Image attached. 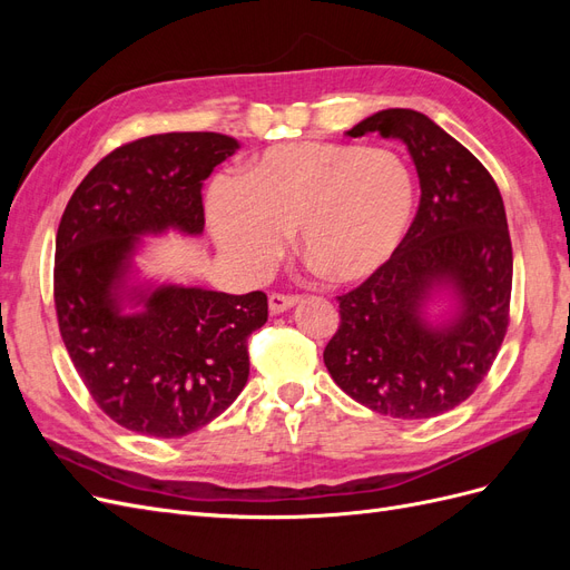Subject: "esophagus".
I'll use <instances>...</instances> for the list:
<instances>
[{
  "label": "esophagus",
  "mask_w": 570,
  "mask_h": 570,
  "mask_svg": "<svg viewBox=\"0 0 570 570\" xmlns=\"http://www.w3.org/2000/svg\"><path fill=\"white\" fill-rule=\"evenodd\" d=\"M297 304H299L297 295H278V292H273V295L268 297L271 314H283V312H287V308L297 306Z\"/></svg>",
  "instance_id": "obj_1"
}]
</instances>
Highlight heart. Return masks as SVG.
Wrapping results in <instances>:
<instances>
[{"label": "heart", "instance_id": "b5f03b06", "mask_svg": "<svg viewBox=\"0 0 570 570\" xmlns=\"http://www.w3.org/2000/svg\"><path fill=\"white\" fill-rule=\"evenodd\" d=\"M416 209V183L390 149L302 140L254 157L239 183L218 180L206 214L223 256L264 275L297 230L299 249L337 283L381 271L402 247Z\"/></svg>", "mask_w": 570, "mask_h": 570}]
</instances>
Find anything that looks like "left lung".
Wrapping results in <instances>:
<instances>
[{
  "label": "left lung",
  "instance_id": "1",
  "mask_svg": "<svg viewBox=\"0 0 570 570\" xmlns=\"http://www.w3.org/2000/svg\"><path fill=\"white\" fill-rule=\"evenodd\" d=\"M406 145L421 183L402 247L340 302L323 361L337 387L392 419H433L469 400L509 325L513 254L499 187L473 154L413 109H383L350 137ZM450 294L453 312L429 318Z\"/></svg>",
  "mask_w": 570,
  "mask_h": 570
}]
</instances>
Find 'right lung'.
Returning <instances> with one entry per match:
<instances>
[{"label": "right lung", "instance_id": "add662e5", "mask_svg": "<svg viewBox=\"0 0 570 570\" xmlns=\"http://www.w3.org/2000/svg\"><path fill=\"white\" fill-rule=\"evenodd\" d=\"M237 149L220 132L142 137L101 159L61 216L59 331L92 400L132 433H195L247 385V337L268 318L264 292L137 283L132 266L147 235H202L204 180Z\"/></svg>", "mask_w": 570, "mask_h": 570}]
</instances>
